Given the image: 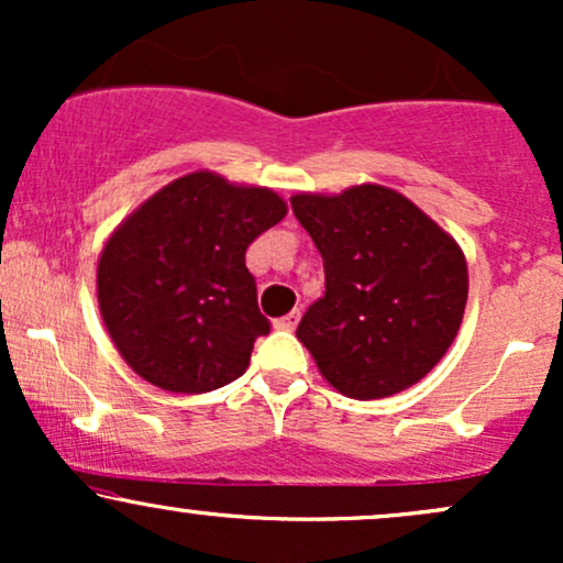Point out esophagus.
I'll return each mask as SVG.
<instances>
[{
	"label": "esophagus",
	"instance_id": "esophagus-1",
	"mask_svg": "<svg viewBox=\"0 0 563 563\" xmlns=\"http://www.w3.org/2000/svg\"><path fill=\"white\" fill-rule=\"evenodd\" d=\"M299 318H301V312H299V309H294V312H288L286 318L275 320V328H277V331H294L296 322H299Z\"/></svg>",
	"mask_w": 563,
	"mask_h": 563
}]
</instances>
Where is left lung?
<instances>
[{"instance_id":"8db88e82","label":"left lung","mask_w":563,"mask_h":563,"mask_svg":"<svg viewBox=\"0 0 563 563\" xmlns=\"http://www.w3.org/2000/svg\"><path fill=\"white\" fill-rule=\"evenodd\" d=\"M325 267V296L296 335L333 389L380 399L418 384L444 357L468 299L461 245L405 196L380 185L290 198Z\"/></svg>"}]
</instances>
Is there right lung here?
I'll list each match as a JSON object with an SVG mask.
<instances>
[{
  "label": "right lung",
  "instance_id": "add662e5",
  "mask_svg": "<svg viewBox=\"0 0 563 563\" xmlns=\"http://www.w3.org/2000/svg\"><path fill=\"white\" fill-rule=\"evenodd\" d=\"M283 217L267 187L196 172L119 224L97 264V301L137 376L179 394L243 376L254 341L269 333L245 249Z\"/></svg>",
  "mask_w": 563,
  "mask_h": 563
}]
</instances>
